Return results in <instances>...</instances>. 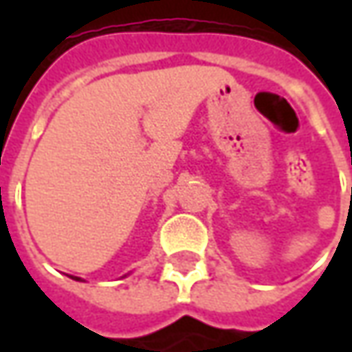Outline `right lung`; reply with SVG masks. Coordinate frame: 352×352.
Segmentation results:
<instances>
[{"label": "right lung", "instance_id": "1", "mask_svg": "<svg viewBox=\"0 0 352 352\" xmlns=\"http://www.w3.org/2000/svg\"><path fill=\"white\" fill-rule=\"evenodd\" d=\"M70 278H74V280H82V278H78V276H70Z\"/></svg>", "mask_w": 352, "mask_h": 352}]
</instances>
